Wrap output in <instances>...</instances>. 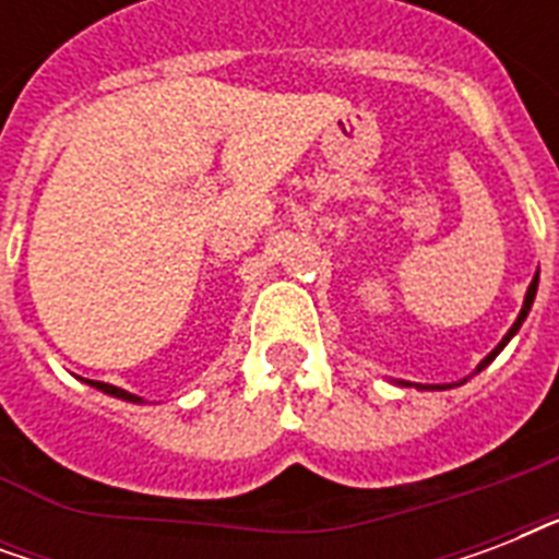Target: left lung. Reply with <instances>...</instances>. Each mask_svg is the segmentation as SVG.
<instances>
[{
    "instance_id": "1",
    "label": "left lung",
    "mask_w": 559,
    "mask_h": 559,
    "mask_svg": "<svg viewBox=\"0 0 559 559\" xmlns=\"http://www.w3.org/2000/svg\"><path fill=\"white\" fill-rule=\"evenodd\" d=\"M537 284H539V272H537V275H534V281H531L528 293H525V305H522V310H520V316H516V322H513V328H511V331H508V333H504V340L499 342V345H496V348L490 350V354H487L485 359H481V362H478L476 371H481V368L490 366V362H493V359L499 357V350H502L504 345H508V342L513 340V336H516V331H520L522 322H525V316H528L531 305H534V298H537ZM403 385H408V382H403ZM415 385H417V382H415ZM417 389H447V385H417Z\"/></svg>"
}]
</instances>
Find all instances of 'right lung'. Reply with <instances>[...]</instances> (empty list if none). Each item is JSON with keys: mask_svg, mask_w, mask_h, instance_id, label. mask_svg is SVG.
Wrapping results in <instances>:
<instances>
[{"mask_svg": "<svg viewBox=\"0 0 559 559\" xmlns=\"http://www.w3.org/2000/svg\"><path fill=\"white\" fill-rule=\"evenodd\" d=\"M90 385H95V389H100L104 394H112V397H121V400H130V403H142V397H135V394H130V391L118 389V385H109V382H95V380H86Z\"/></svg>", "mask_w": 559, "mask_h": 559, "instance_id": "add662e5", "label": "right lung"}]
</instances>
